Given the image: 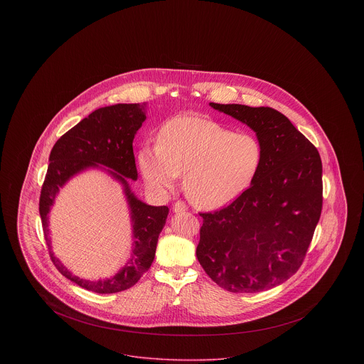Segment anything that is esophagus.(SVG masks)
I'll use <instances>...</instances> for the list:
<instances>
[{
    "label": "esophagus",
    "instance_id": "esophagus-1",
    "mask_svg": "<svg viewBox=\"0 0 364 364\" xmlns=\"http://www.w3.org/2000/svg\"><path fill=\"white\" fill-rule=\"evenodd\" d=\"M172 208H173L175 213H185V211H188V206L183 202H181V200L175 202Z\"/></svg>",
    "mask_w": 364,
    "mask_h": 364
}]
</instances>
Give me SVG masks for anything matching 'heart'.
Instances as JSON below:
<instances>
[{
  "mask_svg": "<svg viewBox=\"0 0 364 364\" xmlns=\"http://www.w3.org/2000/svg\"><path fill=\"white\" fill-rule=\"evenodd\" d=\"M260 141L251 133H234L195 116L175 117L164 124L158 146L139 153V165L149 186L171 189L181 173L193 205L224 206L254 181L262 164Z\"/></svg>",
  "mask_w": 364,
  "mask_h": 364,
  "instance_id": "heart-1",
  "label": "heart"
}]
</instances>
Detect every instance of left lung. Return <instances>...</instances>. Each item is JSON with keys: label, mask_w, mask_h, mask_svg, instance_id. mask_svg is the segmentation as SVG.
Returning <instances> with one entry per match:
<instances>
[{"label": "left lung", "mask_w": 364, "mask_h": 364, "mask_svg": "<svg viewBox=\"0 0 364 364\" xmlns=\"http://www.w3.org/2000/svg\"><path fill=\"white\" fill-rule=\"evenodd\" d=\"M210 105L248 124L263 156L251 186L232 203L200 213L196 257L224 290L259 293L290 279L304 262L322 210L321 156L276 109Z\"/></svg>", "instance_id": "obj_1"}]
</instances>
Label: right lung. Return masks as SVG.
<instances>
[{
  "mask_svg": "<svg viewBox=\"0 0 364 364\" xmlns=\"http://www.w3.org/2000/svg\"><path fill=\"white\" fill-rule=\"evenodd\" d=\"M144 109L146 104H117L97 109L55 141L49 158L50 164L48 166L39 200V213L49 250L48 214L58 188H61L71 176L85 168L104 165L112 169L110 173L124 186L132 210L134 248L132 259L117 274L100 282L80 279L70 273L50 252L53 264L63 276L94 293L110 294L123 291L140 280L154 260L158 237L165 225L169 211L166 206H149L136 199L130 192L126 179H137L133 139L146 120Z\"/></svg>",
  "mask_w": 364,
  "mask_h": 364,
  "instance_id": "obj_1",
  "label": "right lung"
}]
</instances>
